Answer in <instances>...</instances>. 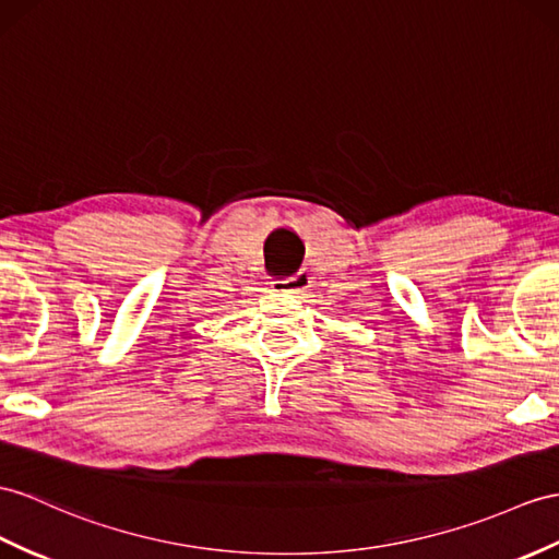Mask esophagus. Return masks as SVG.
Masks as SVG:
<instances>
[{
  "label": "esophagus",
  "instance_id": "1",
  "mask_svg": "<svg viewBox=\"0 0 559 559\" xmlns=\"http://www.w3.org/2000/svg\"><path fill=\"white\" fill-rule=\"evenodd\" d=\"M272 287H275V292H280V294H304L310 287V275H308V270L301 267L298 272H294L292 277L275 280L272 282Z\"/></svg>",
  "mask_w": 559,
  "mask_h": 559
}]
</instances>
